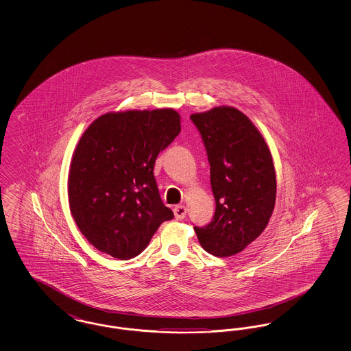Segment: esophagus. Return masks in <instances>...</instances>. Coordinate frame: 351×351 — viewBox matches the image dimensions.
I'll use <instances>...</instances> for the list:
<instances>
[{"instance_id":"esophagus-1","label":"esophagus","mask_w":351,"mask_h":351,"mask_svg":"<svg viewBox=\"0 0 351 351\" xmlns=\"http://www.w3.org/2000/svg\"><path fill=\"white\" fill-rule=\"evenodd\" d=\"M173 213H175V217L176 219H183L186 216V208L184 205H178L175 206L173 209Z\"/></svg>"}]
</instances>
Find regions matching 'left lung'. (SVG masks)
Listing matches in <instances>:
<instances>
[{
    "mask_svg": "<svg viewBox=\"0 0 351 351\" xmlns=\"http://www.w3.org/2000/svg\"><path fill=\"white\" fill-rule=\"evenodd\" d=\"M210 165L216 200L212 222L195 226L201 247L223 258L249 246L266 229L276 197L267 143L249 117L232 106L191 116Z\"/></svg>",
    "mask_w": 351,
    "mask_h": 351,
    "instance_id": "1",
    "label": "left lung"
}]
</instances>
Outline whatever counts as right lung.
I'll use <instances>...</instances> for the list:
<instances>
[{
	"instance_id": "right-lung-1",
	"label": "right lung",
	"mask_w": 351,
	"mask_h": 351,
	"mask_svg": "<svg viewBox=\"0 0 351 351\" xmlns=\"http://www.w3.org/2000/svg\"><path fill=\"white\" fill-rule=\"evenodd\" d=\"M180 130L179 113L167 108L106 113L84 132L71 162L68 199L76 225L97 250L132 259L173 218L152 171Z\"/></svg>"
}]
</instances>
